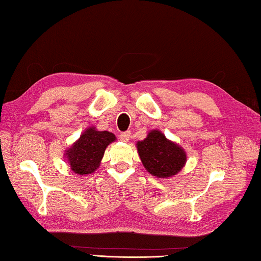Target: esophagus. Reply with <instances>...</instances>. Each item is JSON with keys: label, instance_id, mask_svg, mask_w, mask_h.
<instances>
[{"label": "esophagus", "instance_id": "obj_1", "mask_svg": "<svg viewBox=\"0 0 261 261\" xmlns=\"http://www.w3.org/2000/svg\"><path fill=\"white\" fill-rule=\"evenodd\" d=\"M130 138H131V132L130 131H124V132H122V134L120 135V139L122 141H124V142L129 141Z\"/></svg>", "mask_w": 261, "mask_h": 261}]
</instances>
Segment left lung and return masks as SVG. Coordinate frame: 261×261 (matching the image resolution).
Segmentation results:
<instances>
[{
	"mask_svg": "<svg viewBox=\"0 0 261 261\" xmlns=\"http://www.w3.org/2000/svg\"><path fill=\"white\" fill-rule=\"evenodd\" d=\"M137 148L145 168L160 178L179 173L186 163L184 149L166 139L158 130L149 132L145 140L137 143Z\"/></svg>",
	"mask_w": 261,
	"mask_h": 261,
	"instance_id": "1",
	"label": "left lung"
}]
</instances>
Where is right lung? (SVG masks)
<instances>
[{
    "mask_svg": "<svg viewBox=\"0 0 261 261\" xmlns=\"http://www.w3.org/2000/svg\"><path fill=\"white\" fill-rule=\"evenodd\" d=\"M114 140L115 136L109 131H96L94 127L87 129L66 152L71 170L79 175L94 173L101 163L105 149Z\"/></svg>",
    "mask_w": 261,
    "mask_h": 261,
    "instance_id": "add662e5",
    "label": "right lung"
}]
</instances>
